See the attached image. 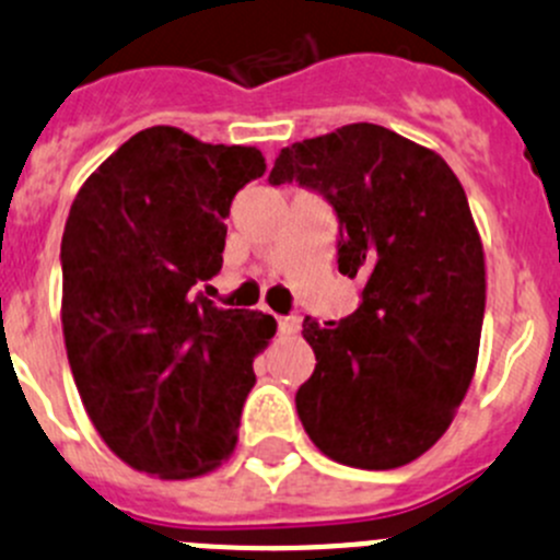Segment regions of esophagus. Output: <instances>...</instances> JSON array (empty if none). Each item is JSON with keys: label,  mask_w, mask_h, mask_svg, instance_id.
I'll list each match as a JSON object with an SVG mask.
<instances>
[{"label": "esophagus", "mask_w": 560, "mask_h": 560, "mask_svg": "<svg viewBox=\"0 0 560 560\" xmlns=\"http://www.w3.org/2000/svg\"><path fill=\"white\" fill-rule=\"evenodd\" d=\"M301 327V319L298 316H279V332L281 336H292Z\"/></svg>", "instance_id": "34e87169"}]
</instances>
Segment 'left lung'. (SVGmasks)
I'll list each match as a JSON object with an SVG mask.
<instances>
[{
  "label": "left lung",
  "instance_id": "obj_1",
  "mask_svg": "<svg viewBox=\"0 0 560 560\" xmlns=\"http://www.w3.org/2000/svg\"><path fill=\"white\" fill-rule=\"evenodd\" d=\"M268 180L330 202L338 270L363 281L347 319L303 322L316 369L298 417L343 466H406L444 436L477 369L485 252L466 191L436 151L365 121L281 149Z\"/></svg>",
  "mask_w": 560,
  "mask_h": 560
}]
</instances>
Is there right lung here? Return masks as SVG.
I'll use <instances>...</instances> for the list:
<instances>
[{"label":"right lung","mask_w":560,"mask_h":560,"mask_svg":"<svg viewBox=\"0 0 560 560\" xmlns=\"http://www.w3.org/2000/svg\"><path fill=\"white\" fill-rule=\"evenodd\" d=\"M265 173L254 145L178 127L132 135L86 178L61 235V330L103 442L138 471L191 479L233 455L270 314L217 308L230 202Z\"/></svg>","instance_id":"1"}]
</instances>
